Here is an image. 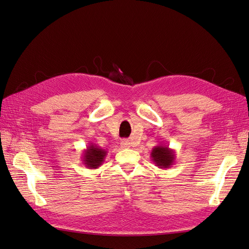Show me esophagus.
Returning <instances> with one entry per match:
<instances>
[{
    "label": "esophagus",
    "mask_w": 249,
    "mask_h": 249,
    "mask_svg": "<svg viewBox=\"0 0 249 249\" xmlns=\"http://www.w3.org/2000/svg\"><path fill=\"white\" fill-rule=\"evenodd\" d=\"M120 146H122L123 148L130 147L131 146V143L127 141V140H122V142H120Z\"/></svg>",
    "instance_id": "obj_1"
}]
</instances>
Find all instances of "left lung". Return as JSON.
I'll list each match as a JSON object with an SVG mask.
<instances>
[{"label":"left lung","instance_id":"obj_1","mask_svg":"<svg viewBox=\"0 0 249 249\" xmlns=\"http://www.w3.org/2000/svg\"><path fill=\"white\" fill-rule=\"evenodd\" d=\"M150 158L156 166L161 169H167L176 162V152L169 146L159 144L152 149Z\"/></svg>","mask_w":249,"mask_h":249}]
</instances>
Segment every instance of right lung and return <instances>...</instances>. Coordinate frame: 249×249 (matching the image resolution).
<instances>
[{
    "label": "right lung",
    "instance_id": "add662e5",
    "mask_svg": "<svg viewBox=\"0 0 249 249\" xmlns=\"http://www.w3.org/2000/svg\"><path fill=\"white\" fill-rule=\"evenodd\" d=\"M106 156L107 150L90 143L87 148L83 152L82 162L85 165V167L89 169H96L104 163Z\"/></svg>",
    "mask_w": 249,
    "mask_h": 249
}]
</instances>
